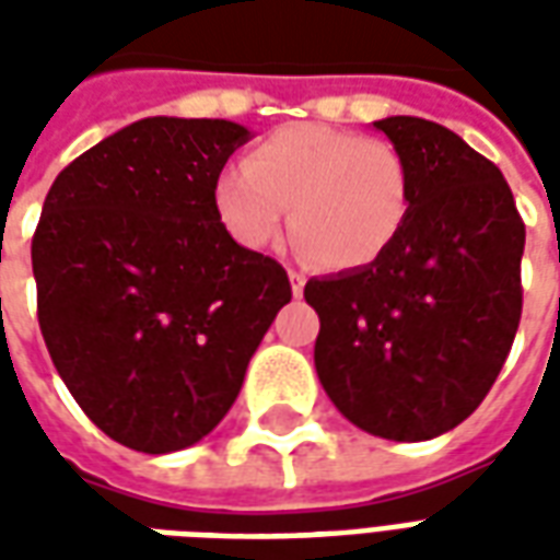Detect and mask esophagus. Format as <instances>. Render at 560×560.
<instances>
[{
	"instance_id": "34e87169",
	"label": "esophagus",
	"mask_w": 560,
	"mask_h": 560,
	"mask_svg": "<svg viewBox=\"0 0 560 560\" xmlns=\"http://www.w3.org/2000/svg\"><path fill=\"white\" fill-rule=\"evenodd\" d=\"M288 279H291L293 296H303V288H305V276H303V272H296V269H291V272H288Z\"/></svg>"
}]
</instances>
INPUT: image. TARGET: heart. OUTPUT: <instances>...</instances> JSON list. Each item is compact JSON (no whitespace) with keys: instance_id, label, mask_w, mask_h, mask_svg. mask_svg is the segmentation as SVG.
I'll list each match as a JSON object with an SVG mask.
<instances>
[{"instance_id":"1","label":"heart","mask_w":560,"mask_h":560,"mask_svg":"<svg viewBox=\"0 0 560 560\" xmlns=\"http://www.w3.org/2000/svg\"><path fill=\"white\" fill-rule=\"evenodd\" d=\"M411 197V167L399 149L329 126L272 131L212 191L224 231L240 245L276 243L291 207L296 245L339 272L372 267L399 243Z\"/></svg>"}]
</instances>
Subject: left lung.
Instances as JSON below:
<instances>
[{"label": "left lung", "mask_w": 560, "mask_h": 560, "mask_svg": "<svg viewBox=\"0 0 560 560\" xmlns=\"http://www.w3.org/2000/svg\"><path fill=\"white\" fill-rule=\"evenodd\" d=\"M411 167V212L377 264L308 279L315 369L348 420L429 441L480 408L522 317L525 224L477 149L420 116L377 119Z\"/></svg>", "instance_id": "1"}]
</instances>
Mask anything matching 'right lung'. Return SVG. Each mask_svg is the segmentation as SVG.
<instances>
[{
    "label": "right lung",
    "mask_w": 560,
    "mask_h": 560,
    "mask_svg": "<svg viewBox=\"0 0 560 560\" xmlns=\"http://www.w3.org/2000/svg\"><path fill=\"white\" fill-rule=\"evenodd\" d=\"M252 131L149 116L56 176L32 236L38 324L56 372L107 438L173 453L209 434L291 281L215 212V179Z\"/></svg>",
    "instance_id": "right-lung-1"
}]
</instances>
